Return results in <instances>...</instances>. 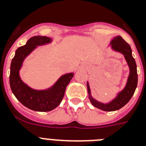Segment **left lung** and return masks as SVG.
Wrapping results in <instances>:
<instances>
[{
	"instance_id": "8db88e82",
	"label": "left lung",
	"mask_w": 146,
	"mask_h": 146,
	"mask_svg": "<svg viewBox=\"0 0 146 146\" xmlns=\"http://www.w3.org/2000/svg\"><path fill=\"white\" fill-rule=\"evenodd\" d=\"M108 46H111L113 52H119L124 56L125 60L129 68V74L127 78L125 85L122 90L119 92L116 97L107 103H102L93 98L91 95L90 84L88 81L87 82L88 96L90 102L94 107L104 111H114L122 108L128 103L133 96L136 88L137 86V64L134 58L132 56V50L128 43L119 35H116L111 40Z\"/></svg>"
}]
</instances>
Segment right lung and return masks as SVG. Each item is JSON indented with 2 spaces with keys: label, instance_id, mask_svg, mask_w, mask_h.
I'll use <instances>...</instances> for the list:
<instances>
[{
  "label": "right lung",
  "instance_id": "right-lung-1",
  "mask_svg": "<svg viewBox=\"0 0 146 146\" xmlns=\"http://www.w3.org/2000/svg\"><path fill=\"white\" fill-rule=\"evenodd\" d=\"M52 42V39L46 36L38 35L32 37L25 45L17 49L11 62L9 75L11 90L22 105L33 111L46 112L58 107L63 99L66 88L74 76L73 72L63 74L52 86L43 90L33 89L22 80L20 70L26 58L38 46Z\"/></svg>",
  "mask_w": 146,
  "mask_h": 146
}]
</instances>
